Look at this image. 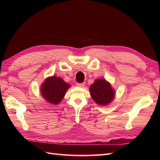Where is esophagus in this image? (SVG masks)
Segmentation results:
<instances>
[{
    "label": "esophagus",
    "mask_w": 160,
    "mask_h": 160,
    "mask_svg": "<svg viewBox=\"0 0 160 160\" xmlns=\"http://www.w3.org/2000/svg\"><path fill=\"white\" fill-rule=\"evenodd\" d=\"M77 85L78 87H80V88H83V87L85 86V83H77Z\"/></svg>",
    "instance_id": "34e87169"
}]
</instances>
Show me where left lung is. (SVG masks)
<instances>
[{
	"label": "left lung",
	"instance_id": "left-lung-1",
	"mask_svg": "<svg viewBox=\"0 0 160 160\" xmlns=\"http://www.w3.org/2000/svg\"><path fill=\"white\" fill-rule=\"evenodd\" d=\"M91 98L96 103L106 105L109 103L114 98V91L110 84L105 79H97L90 87Z\"/></svg>",
	"mask_w": 160,
	"mask_h": 160
}]
</instances>
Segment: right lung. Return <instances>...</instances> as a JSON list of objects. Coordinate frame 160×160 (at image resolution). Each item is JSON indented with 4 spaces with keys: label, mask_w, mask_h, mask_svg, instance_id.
<instances>
[{
    "label": "right lung",
    "mask_w": 160,
    "mask_h": 160,
    "mask_svg": "<svg viewBox=\"0 0 160 160\" xmlns=\"http://www.w3.org/2000/svg\"><path fill=\"white\" fill-rule=\"evenodd\" d=\"M70 88L61 78L52 76L47 78L41 85V93L48 102L58 104L63 98L67 90Z\"/></svg>",
    "instance_id": "add662e5"
}]
</instances>
